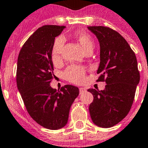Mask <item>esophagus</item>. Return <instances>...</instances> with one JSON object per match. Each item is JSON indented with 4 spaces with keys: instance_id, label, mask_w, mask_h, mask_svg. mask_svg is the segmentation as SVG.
Returning a JSON list of instances; mask_svg holds the SVG:
<instances>
[{
    "instance_id": "34e87169",
    "label": "esophagus",
    "mask_w": 148,
    "mask_h": 148,
    "mask_svg": "<svg viewBox=\"0 0 148 148\" xmlns=\"http://www.w3.org/2000/svg\"><path fill=\"white\" fill-rule=\"evenodd\" d=\"M86 92V88H79V93L80 94H83L84 92Z\"/></svg>"
}]
</instances>
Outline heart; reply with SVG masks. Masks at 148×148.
<instances>
[{
    "mask_svg": "<svg viewBox=\"0 0 148 148\" xmlns=\"http://www.w3.org/2000/svg\"><path fill=\"white\" fill-rule=\"evenodd\" d=\"M77 39L86 52L93 50L94 41L89 35L86 33H79L77 35ZM64 44H65L64 37L59 36L55 39L51 51L52 60L54 62H57L61 59ZM65 76L66 79H69V81L75 83H80L84 80L85 70L81 67L71 66L65 71Z\"/></svg>",
    "mask_w": 148,
    "mask_h": 148,
    "instance_id": "1",
    "label": "heart"
}]
</instances>
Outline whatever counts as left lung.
Returning a JSON list of instances; mask_svg holds the SVG:
<instances>
[{
    "instance_id": "8db88e82",
    "label": "left lung",
    "mask_w": 148,
    "mask_h": 148,
    "mask_svg": "<svg viewBox=\"0 0 148 148\" xmlns=\"http://www.w3.org/2000/svg\"><path fill=\"white\" fill-rule=\"evenodd\" d=\"M100 43L97 81H105L104 90L89 88L94 100L89 105L92 120L100 127H113L127 116L134 101L140 74L135 53L125 38L114 29L88 27Z\"/></svg>"
}]
</instances>
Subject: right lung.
I'll return each instance as SVG.
<instances>
[{
	"instance_id": "1",
	"label": "right lung",
	"mask_w": 148,
	"mask_h": 148,
	"mask_svg": "<svg viewBox=\"0 0 148 148\" xmlns=\"http://www.w3.org/2000/svg\"><path fill=\"white\" fill-rule=\"evenodd\" d=\"M65 26L45 25L29 37L18 57L16 82L32 119L43 127L59 130L66 125L79 88L65 85L60 90L50 86L53 77L51 51L55 38Z\"/></svg>"
}]
</instances>
